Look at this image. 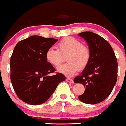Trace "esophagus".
Instances as JSON below:
<instances>
[{
	"label": "esophagus",
	"instance_id": "obj_1",
	"mask_svg": "<svg viewBox=\"0 0 126 126\" xmlns=\"http://www.w3.org/2000/svg\"><path fill=\"white\" fill-rule=\"evenodd\" d=\"M66 80H67V81H68V82H71V83H73V80L72 79H66Z\"/></svg>",
	"mask_w": 126,
	"mask_h": 126
}]
</instances>
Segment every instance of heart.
<instances>
[{
  "label": "heart",
  "instance_id": "heart-1",
  "mask_svg": "<svg viewBox=\"0 0 126 126\" xmlns=\"http://www.w3.org/2000/svg\"><path fill=\"white\" fill-rule=\"evenodd\" d=\"M68 54L66 58L68 63L59 66L58 72L71 77L78 70L86 68L90 60V51L87 46L82 45L80 41L73 37L62 39L58 44L57 49L50 47L46 53V60L53 66H58L63 60V55Z\"/></svg>",
  "mask_w": 126,
  "mask_h": 126
}]
</instances>
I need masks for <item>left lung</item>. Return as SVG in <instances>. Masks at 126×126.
Masks as SVG:
<instances>
[{
    "label": "left lung",
    "instance_id": "left-lung-1",
    "mask_svg": "<svg viewBox=\"0 0 126 126\" xmlns=\"http://www.w3.org/2000/svg\"><path fill=\"white\" fill-rule=\"evenodd\" d=\"M86 40L90 51V60L81 75L73 81L86 88L79 96V100L88 104L104 101L111 93L117 80L118 62L112 49L107 40L92 32L79 33Z\"/></svg>",
    "mask_w": 126,
    "mask_h": 126
}]
</instances>
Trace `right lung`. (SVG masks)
Instances as JSON below:
<instances>
[{
	"mask_svg": "<svg viewBox=\"0 0 126 126\" xmlns=\"http://www.w3.org/2000/svg\"><path fill=\"white\" fill-rule=\"evenodd\" d=\"M57 39L32 36L18 42L10 58V79L16 95L30 105H40L46 101L58 84L66 79L47 62V49Z\"/></svg>",
	"mask_w": 126,
	"mask_h": 126,
	"instance_id": "add662e5",
	"label": "right lung"
}]
</instances>
